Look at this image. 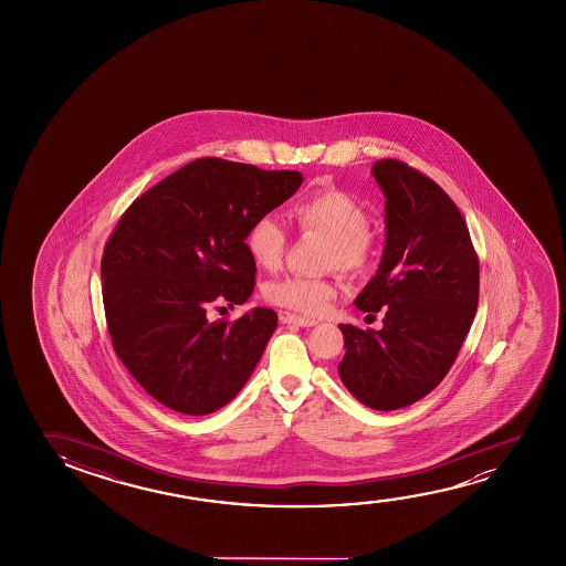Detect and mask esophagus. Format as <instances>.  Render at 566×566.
Segmentation results:
<instances>
[{
  "instance_id": "1",
  "label": "esophagus",
  "mask_w": 566,
  "mask_h": 566,
  "mask_svg": "<svg viewBox=\"0 0 566 566\" xmlns=\"http://www.w3.org/2000/svg\"><path fill=\"white\" fill-rule=\"evenodd\" d=\"M284 325L303 326V328H310V326L317 325L315 318L302 317V315H294V313H282L280 315Z\"/></svg>"
}]
</instances>
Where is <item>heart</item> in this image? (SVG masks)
Masks as SVG:
<instances>
[{"label": "heart", "mask_w": 566, "mask_h": 566, "mask_svg": "<svg viewBox=\"0 0 566 566\" xmlns=\"http://www.w3.org/2000/svg\"><path fill=\"white\" fill-rule=\"evenodd\" d=\"M295 224L303 233H317L328 240L326 266H336L348 274H359L371 264L375 243L367 226L369 217L352 195L326 187L305 197L292 209ZM286 228L274 217H261L248 233V249L253 261L266 271H274L286 255ZM336 287L331 280L310 276H284L272 282L266 297L280 307L321 315L333 302Z\"/></svg>", "instance_id": "1"}]
</instances>
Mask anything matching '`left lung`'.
Here are the masks:
<instances>
[{
  "mask_svg": "<svg viewBox=\"0 0 566 566\" xmlns=\"http://www.w3.org/2000/svg\"><path fill=\"white\" fill-rule=\"evenodd\" d=\"M387 197L379 271L356 307L382 311V328L340 325L342 382L379 411L418 402L441 382L470 333L480 300V261L454 201L421 171L385 158L373 166Z\"/></svg>",
  "mask_w": 566,
  "mask_h": 566,
  "instance_id": "1",
  "label": "left lung"
}]
</instances>
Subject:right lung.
Masks as SVG:
<instances>
[{
	"label": "right lung",
	"instance_id": "1",
	"mask_svg": "<svg viewBox=\"0 0 566 566\" xmlns=\"http://www.w3.org/2000/svg\"><path fill=\"white\" fill-rule=\"evenodd\" d=\"M303 176L197 158L132 202L102 255V300L122 364L170 410L207 416L232 402L279 317L255 307L210 321L212 303L248 302L255 261L248 233Z\"/></svg>",
	"mask_w": 566,
	"mask_h": 566
}]
</instances>
